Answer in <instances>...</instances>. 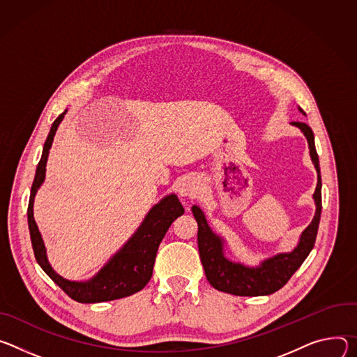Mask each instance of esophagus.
I'll list each match as a JSON object with an SVG mask.
<instances>
[{
  "label": "esophagus",
  "mask_w": 357,
  "mask_h": 357,
  "mask_svg": "<svg viewBox=\"0 0 357 357\" xmlns=\"http://www.w3.org/2000/svg\"><path fill=\"white\" fill-rule=\"evenodd\" d=\"M200 191V183L194 177H184L178 183V194L181 197H195Z\"/></svg>",
  "instance_id": "34e87169"
}]
</instances>
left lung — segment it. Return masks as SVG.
<instances>
[{"label":"left lung","instance_id":"8db88e82","mask_svg":"<svg viewBox=\"0 0 357 357\" xmlns=\"http://www.w3.org/2000/svg\"><path fill=\"white\" fill-rule=\"evenodd\" d=\"M302 114L305 112L298 107ZM306 116V114H305ZM307 140L309 154L312 163L318 173V184L313 192L314 215L310 224L302 231L296 247L289 252H278L269 258L262 259L258 265H247L240 261H232L225 255V240L215 234L208 225L203 210L199 206H192V215L199 224V251L206 276L213 288L232 294L236 296H264L280 291L303 264L312 251L319 228L322 211V178L319 169V158L314 149V136L312 129L302 122H292Z\"/></svg>","mask_w":357,"mask_h":357}]
</instances>
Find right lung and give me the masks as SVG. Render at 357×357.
<instances>
[{
	"label": "right lung",
	"mask_w": 357,
	"mask_h": 357,
	"mask_svg": "<svg viewBox=\"0 0 357 357\" xmlns=\"http://www.w3.org/2000/svg\"><path fill=\"white\" fill-rule=\"evenodd\" d=\"M68 110L61 113L52 123L43 149L41 160L35 172L28 204V227L36 262L50 278L73 301L81 303H99L130 296L142 291L151 278L155 254L172 222L184 214V208L174 192L154 204L135 234L116 251L114 255L88 281H69L61 276L50 264L43 235L33 218L35 195L45 181L47 162L55 133Z\"/></svg>",
	"instance_id": "right-lung-1"
}]
</instances>
